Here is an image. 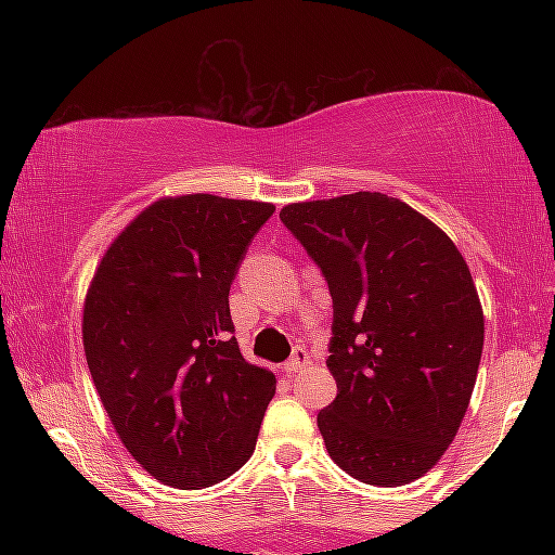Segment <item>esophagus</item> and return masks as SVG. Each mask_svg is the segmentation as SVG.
Instances as JSON below:
<instances>
[{
    "instance_id": "34e87169",
    "label": "esophagus",
    "mask_w": 555,
    "mask_h": 555,
    "mask_svg": "<svg viewBox=\"0 0 555 555\" xmlns=\"http://www.w3.org/2000/svg\"><path fill=\"white\" fill-rule=\"evenodd\" d=\"M308 365H310V352L305 347H297L295 352H292L289 362L284 365V371L286 373H302Z\"/></svg>"
}]
</instances>
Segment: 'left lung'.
Returning <instances> with one entry per match:
<instances>
[{"instance_id": "left-lung-1", "label": "left lung", "mask_w": 555, "mask_h": 555, "mask_svg": "<svg viewBox=\"0 0 555 555\" xmlns=\"http://www.w3.org/2000/svg\"><path fill=\"white\" fill-rule=\"evenodd\" d=\"M279 216L334 299L336 399L318 412L328 456L367 486L415 482L460 433L480 367L486 318L467 260L384 193L289 203Z\"/></svg>"}]
</instances>
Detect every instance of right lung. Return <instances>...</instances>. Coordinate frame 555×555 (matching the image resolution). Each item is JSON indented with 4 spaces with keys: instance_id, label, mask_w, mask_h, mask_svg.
<instances>
[{
    "instance_id": "add662e5",
    "label": "right lung",
    "mask_w": 555,
    "mask_h": 555,
    "mask_svg": "<svg viewBox=\"0 0 555 555\" xmlns=\"http://www.w3.org/2000/svg\"><path fill=\"white\" fill-rule=\"evenodd\" d=\"M273 203L158 197L106 247L82 305L88 371L119 441L201 490L253 456L276 375L242 358L229 286Z\"/></svg>"
}]
</instances>
